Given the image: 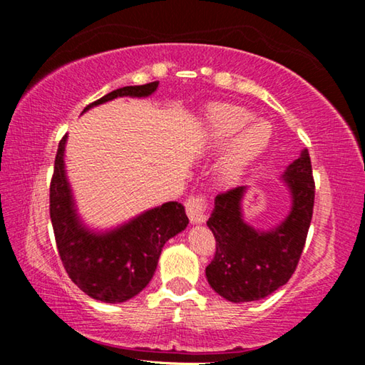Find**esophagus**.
<instances>
[{
	"label": "esophagus",
	"mask_w": 365,
	"mask_h": 365,
	"mask_svg": "<svg viewBox=\"0 0 365 365\" xmlns=\"http://www.w3.org/2000/svg\"><path fill=\"white\" fill-rule=\"evenodd\" d=\"M185 209H187L188 219L191 224H202L207 217V201L206 196L193 195L185 201Z\"/></svg>",
	"instance_id": "esophagus-1"
}]
</instances>
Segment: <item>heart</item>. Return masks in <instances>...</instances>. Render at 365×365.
Returning a JSON list of instances; mask_svg holds the SVG:
<instances>
[{
    "label": "heart",
    "mask_w": 365,
    "mask_h": 365,
    "mask_svg": "<svg viewBox=\"0 0 365 365\" xmlns=\"http://www.w3.org/2000/svg\"><path fill=\"white\" fill-rule=\"evenodd\" d=\"M206 120L207 140L212 145L224 146L232 141L220 160L219 174L224 182L235 183L265 151L272 138V125L255 120L251 110L230 103L212 104Z\"/></svg>",
    "instance_id": "b5f03b06"
}]
</instances>
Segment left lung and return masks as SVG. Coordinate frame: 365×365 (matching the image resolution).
<instances>
[{
	"instance_id": "obj_1",
	"label": "left lung",
	"mask_w": 365,
	"mask_h": 365,
	"mask_svg": "<svg viewBox=\"0 0 365 365\" xmlns=\"http://www.w3.org/2000/svg\"><path fill=\"white\" fill-rule=\"evenodd\" d=\"M283 182L292 193V211L280 225L259 232L246 224L242 200L246 187L215 196L207 220L215 238V255L206 267L209 285L222 298L248 302L265 298L294 274L312 219L314 185L309 151L288 165Z\"/></svg>"
}]
</instances>
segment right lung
Masks as SVG:
<instances>
[{
    "mask_svg": "<svg viewBox=\"0 0 365 365\" xmlns=\"http://www.w3.org/2000/svg\"><path fill=\"white\" fill-rule=\"evenodd\" d=\"M159 82L123 86L83 109L119 96L143 98ZM67 135L59 141L54 172L49 185V215L59 257L67 275L90 298L103 302H123L137 296L153 279L165 242L185 230L188 217L177 201L150 209L114 230L90 232L77 215L72 191L66 177L64 151Z\"/></svg>",
    "mask_w": 365,
    "mask_h": 365,
    "instance_id": "obj_1",
    "label": "right lung"
}]
</instances>
